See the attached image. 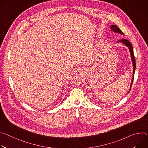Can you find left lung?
Instances as JSON below:
<instances>
[{
	"label": "left lung",
	"instance_id": "8db88e82",
	"mask_svg": "<svg viewBox=\"0 0 148 148\" xmlns=\"http://www.w3.org/2000/svg\"><path fill=\"white\" fill-rule=\"evenodd\" d=\"M111 29L114 32H116V33H120V34H123V33L120 30V29L116 25H111V27H110ZM118 42H122V43L125 45L126 47H128L129 48V50H130V53H131V59H132V64H133V77H132V81H131V87H130V90L128 91V93H129V92L130 91L131 89V86H132V82H133V81H134V74H135V69H136V62H135V56H134V50H133V47H132V46L131 45V43H130V42L126 39H125V38H122V40H119L117 43H118Z\"/></svg>",
	"mask_w": 148,
	"mask_h": 148
}]
</instances>
